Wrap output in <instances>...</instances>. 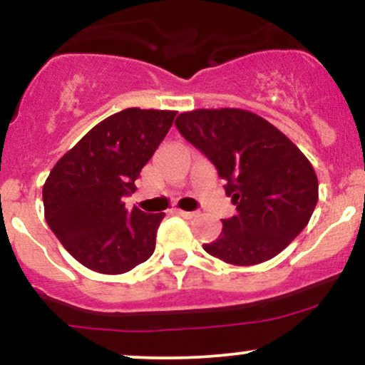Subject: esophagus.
Wrapping results in <instances>:
<instances>
[{"label": "esophagus", "instance_id": "esophagus-1", "mask_svg": "<svg viewBox=\"0 0 365 365\" xmlns=\"http://www.w3.org/2000/svg\"><path fill=\"white\" fill-rule=\"evenodd\" d=\"M177 212L182 217H185V220H192V217H195V212L192 211H182V209H177Z\"/></svg>", "mask_w": 365, "mask_h": 365}]
</instances>
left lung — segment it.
I'll use <instances>...</instances> for the list:
<instances>
[{"instance_id":"obj_1","label":"left lung","mask_w":365,"mask_h":365,"mask_svg":"<svg viewBox=\"0 0 365 365\" xmlns=\"http://www.w3.org/2000/svg\"><path fill=\"white\" fill-rule=\"evenodd\" d=\"M178 132L216 166L237 215L204 250L235 266L269 261L299 235L317 204L312 165L255 113L221 108L178 115Z\"/></svg>"}]
</instances>
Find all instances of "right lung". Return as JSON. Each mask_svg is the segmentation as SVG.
I'll return each mask as SVG.
<instances>
[{
  "label": "right lung",
  "mask_w": 365,
  "mask_h": 365,
  "mask_svg": "<svg viewBox=\"0 0 365 365\" xmlns=\"http://www.w3.org/2000/svg\"><path fill=\"white\" fill-rule=\"evenodd\" d=\"M177 111L128 108L89 130L43 187L44 217L70 254L96 273L121 274L148 261L165 215L125 207L135 180Z\"/></svg>",
  "instance_id": "add662e5"
}]
</instances>
